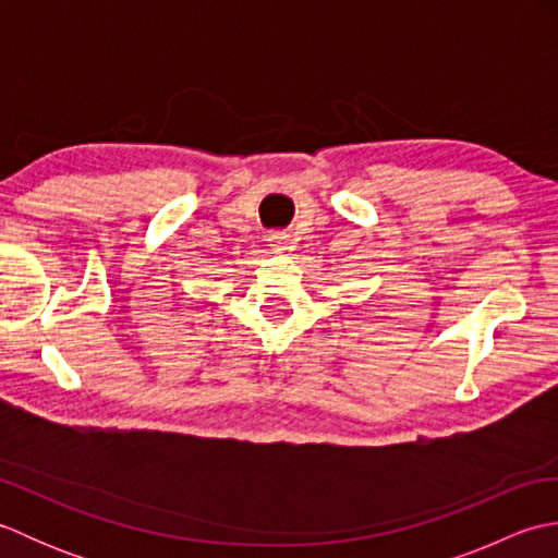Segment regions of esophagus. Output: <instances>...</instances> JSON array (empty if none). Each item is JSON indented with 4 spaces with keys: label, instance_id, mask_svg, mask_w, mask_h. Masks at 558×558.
Listing matches in <instances>:
<instances>
[{
    "label": "esophagus",
    "instance_id": "obj_1",
    "mask_svg": "<svg viewBox=\"0 0 558 558\" xmlns=\"http://www.w3.org/2000/svg\"><path fill=\"white\" fill-rule=\"evenodd\" d=\"M288 234L286 232H270L268 234V246L272 248V252H286L288 248Z\"/></svg>",
    "mask_w": 558,
    "mask_h": 558
}]
</instances>
